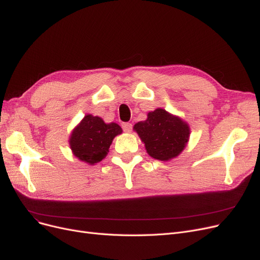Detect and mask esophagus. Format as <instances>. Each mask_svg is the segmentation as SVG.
Instances as JSON below:
<instances>
[{"mask_svg": "<svg viewBox=\"0 0 260 260\" xmlns=\"http://www.w3.org/2000/svg\"><path fill=\"white\" fill-rule=\"evenodd\" d=\"M122 129L124 132L130 133L132 131V124L130 122H124L122 123Z\"/></svg>", "mask_w": 260, "mask_h": 260, "instance_id": "1", "label": "esophagus"}]
</instances>
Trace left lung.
<instances>
[{"label":"left lung","instance_id":"obj_1","mask_svg":"<svg viewBox=\"0 0 260 260\" xmlns=\"http://www.w3.org/2000/svg\"><path fill=\"white\" fill-rule=\"evenodd\" d=\"M144 143L147 154L155 159L168 161L182 153L190 139V125L182 118L156 108L147 114L146 120L133 127Z\"/></svg>","mask_w":260,"mask_h":260}]
</instances>
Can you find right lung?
I'll list each match as a JSON object with an SVG mask.
<instances>
[{"instance_id":"1","label":"right lung","mask_w":260,"mask_h":260,"mask_svg":"<svg viewBox=\"0 0 260 260\" xmlns=\"http://www.w3.org/2000/svg\"><path fill=\"white\" fill-rule=\"evenodd\" d=\"M121 133L119 124L106 123L101 117L88 114L70 133L69 146L78 159L95 165L105 158L113 140Z\"/></svg>"}]
</instances>
